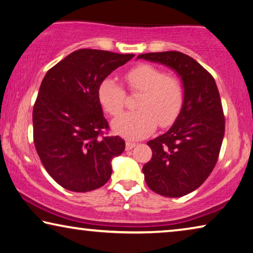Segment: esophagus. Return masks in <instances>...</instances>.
Segmentation results:
<instances>
[{
	"label": "esophagus",
	"mask_w": 253,
	"mask_h": 253,
	"mask_svg": "<svg viewBox=\"0 0 253 253\" xmlns=\"http://www.w3.org/2000/svg\"><path fill=\"white\" fill-rule=\"evenodd\" d=\"M135 146H136L135 143H131V142H127V143H126V150H127V151L133 150V148H134Z\"/></svg>",
	"instance_id": "34e87169"
}]
</instances>
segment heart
<instances>
[{
  "instance_id": "b5f03b06",
  "label": "heart",
  "mask_w": 253,
  "mask_h": 253,
  "mask_svg": "<svg viewBox=\"0 0 253 253\" xmlns=\"http://www.w3.org/2000/svg\"><path fill=\"white\" fill-rule=\"evenodd\" d=\"M125 80L131 90L142 91L137 102L139 110L124 112L112 120L116 134L137 141L153 133L158 122L162 127L174 123L184 101L183 87L177 79L167 76L158 67L141 64L128 71ZM125 98V90L115 79L106 78L99 84V102L108 114L118 115Z\"/></svg>"
}]
</instances>
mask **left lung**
Returning <instances> with one entry per match:
<instances>
[{
	"label": "left lung",
	"mask_w": 253,
	"mask_h": 253,
	"mask_svg": "<svg viewBox=\"0 0 253 253\" xmlns=\"http://www.w3.org/2000/svg\"><path fill=\"white\" fill-rule=\"evenodd\" d=\"M138 58L162 64L181 79L182 109L167 133L147 142L153 155L143 173L156 194L182 197L202 186L217 162L225 130L217 85L198 62L180 51L141 54Z\"/></svg>",
	"instance_id": "left-lung-1"
}]
</instances>
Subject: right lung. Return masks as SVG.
I'll list each match as a JSON object with an SVG mask.
<instances>
[{
	"mask_svg": "<svg viewBox=\"0 0 253 253\" xmlns=\"http://www.w3.org/2000/svg\"><path fill=\"white\" fill-rule=\"evenodd\" d=\"M134 54L79 49L47 72L33 111L34 142L42 166L56 182L75 192L102 187L111 161L125 150L119 136H102L107 119L98 87Z\"/></svg>",
	"mask_w": 253,
	"mask_h": 253,
	"instance_id": "right-lung-1",
	"label": "right lung"
}]
</instances>
